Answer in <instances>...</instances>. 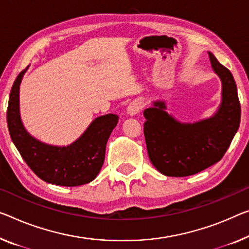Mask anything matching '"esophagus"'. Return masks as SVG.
Wrapping results in <instances>:
<instances>
[{"label":"esophagus","mask_w":249,"mask_h":249,"mask_svg":"<svg viewBox=\"0 0 249 249\" xmlns=\"http://www.w3.org/2000/svg\"><path fill=\"white\" fill-rule=\"evenodd\" d=\"M143 108V102L139 100V99H136L129 103L127 111L130 114V116H136L137 113H139L141 111V109Z\"/></svg>","instance_id":"esophagus-1"}]
</instances>
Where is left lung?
Wrapping results in <instances>:
<instances>
[{
  "label": "left lung",
  "mask_w": 249,
  "mask_h": 249,
  "mask_svg": "<svg viewBox=\"0 0 249 249\" xmlns=\"http://www.w3.org/2000/svg\"><path fill=\"white\" fill-rule=\"evenodd\" d=\"M213 70L221 81V103L208 119L181 124L166 111L163 101L143 111L148 156L159 173L186 177L202 171L223 158L240 124V103L231 71L208 53Z\"/></svg>",
  "instance_id": "1"
}]
</instances>
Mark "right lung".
Segmentation results:
<instances>
[{"label":"right lung","mask_w":249,"mask_h":249,"mask_svg":"<svg viewBox=\"0 0 249 249\" xmlns=\"http://www.w3.org/2000/svg\"><path fill=\"white\" fill-rule=\"evenodd\" d=\"M28 68L15 79L9 98L6 119L13 143L26 164L42 180L66 187L92 181L105 161L107 141L119 117L109 113L95 118L82 136L69 146L41 142L26 131L20 116V85Z\"/></svg>","instance_id":"1"}]
</instances>
